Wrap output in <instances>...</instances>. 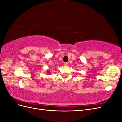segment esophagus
Returning <instances> with one entry per match:
<instances>
[{
  "label": "esophagus",
  "instance_id": "34e87169",
  "mask_svg": "<svg viewBox=\"0 0 122 122\" xmlns=\"http://www.w3.org/2000/svg\"><path fill=\"white\" fill-rule=\"evenodd\" d=\"M64 64L65 66H67L68 65V63H67V62H65V63H64Z\"/></svg>",
  "mask_w": 122,
  "mask_h": 122
}]
</instances>
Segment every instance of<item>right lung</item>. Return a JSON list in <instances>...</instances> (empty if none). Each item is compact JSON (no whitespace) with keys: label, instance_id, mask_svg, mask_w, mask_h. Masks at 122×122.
<instances>
[{"label":"right lung","instance_id":"1","mask_svg":"<svg viewBox=\"0 0 122 122\" xmlns=\"http://www.w3.org/2000/svg\"><path fill=\"white\" fill-rule=\"evenodd\" d=\"M48 74H49V73H48ZM50 74H51V73H50Z\"/></svg>","mask_w":122,"mask_h":122}]
</instances>
